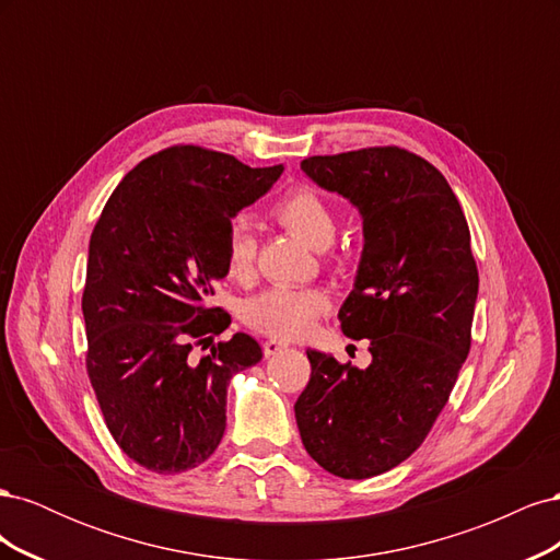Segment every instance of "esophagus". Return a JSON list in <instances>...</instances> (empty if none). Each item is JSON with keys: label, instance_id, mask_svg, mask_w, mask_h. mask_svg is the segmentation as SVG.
<instances>
[{"label": "esophagus", "instance_id": "1", "mask_svg": "<svg viewBox=\"0 0 560 560\" xmlns=\"http://www.w3.org/2000/svg\"><path fill=\"white\" fill-rule=\"evenodd\" d=\"M284 348H290V346H287L284 341H278V338H268V341L264 343V354L266 358H273V354L282 352Z\"/></svg>", "mask_w": 560, "mask_h": 560}]
</instances>
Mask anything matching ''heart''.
Here are the masks:
<instances>
[{"label":"heart","mask_w":560,"mask_h":560,"mask_svg":"<svg viewBox=\"0 0 560 560\" xmlns=\"http://www.w3.org/2000/svg\"><path fill=\"white\" fill-rule=\"evenodd\" d=\"M273 214L287 231L313 249H325L334 241L336 214L325 198L313 189H306V186L287 194L276 206ZM254 252H257V245H254L252 233L243 224L231 226L224 247V268L231 280L243 282L252 276ZM327 306L329 299L322 290L278 284L247 299L243 317L257 331L296 338L313 327L317 315L327 311Z\"/></svg>","instance_id":"obj_1"}]
</instances>
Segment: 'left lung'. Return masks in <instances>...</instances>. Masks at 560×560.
<instances>
[{
	"label": "left lung",
	"mask_w": 560,
	"mask_h": 560,
	"mask_svg": "<svg viewBox=\"0 0 560 560\" xmlns=\"http://www.w3.org/2000/svg\"><path fill=\"white\" fill-rule=\"evenodd\" d=\"M301 171L362 219V257L338 317L371 341L366 369L306 350L301 442L341 479L404 463L432 430L469 352L479 273L460 202L434 165L397 147L313 156Z\"/></svg>",
	"instance_id": "obj_1"
}]
</instances>
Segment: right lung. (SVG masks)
<instances>
[{
	"label": "right lung",
	"instance_id": "add662e5",
	"mask_svg": "<svg viewBox=\"0 0 560 560\" xmlns=\"http://www.w3.org/2000/svg\"><path fill=\"white\" fill-rule=\"evenodd\" d=\"M282 171L173 147L130 171L97 219L81 301L89 378L114 442L151 471L208 460L226 430L231 378L261 360L241 331L200 362L191 346L231 325L208 306L226 278V235Z\"/></svg>",
	"mask_w": 560,
	"mask_h": 560
}]
</instances>
